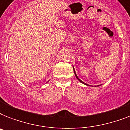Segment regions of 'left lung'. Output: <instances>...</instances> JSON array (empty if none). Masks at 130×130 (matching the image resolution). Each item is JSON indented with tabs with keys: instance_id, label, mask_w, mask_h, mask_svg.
Returning <instances> with one entry per match:
<instances>
[{
	"instance_id": "obj_1",
	"label": "left lung",
	"mask_w": 130,
	"mask_h": 130,
	"mask_svg": "<svg viewBox=\"0 0 130 130\" xmlns=\"http://www.w3.org/2000/svg\"><path fill=\"white\" fill-rule=\"evenodd\" d=\"M73 71H74V73H75V76H76V77H77V79H78V80H79V81H80V82H81L82 83H83L84 84H86V85H88V84H86V83H84V82H83L82 81L81 79H79V78H78V77H77V75H76V73H75V70H74V69H73Z\"/></svg>"
}]
</instances>
